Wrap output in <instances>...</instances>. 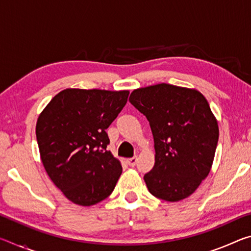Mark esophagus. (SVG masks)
<instances>
[{"mask_svg": "<svg viewBox=\"0 0 251 251\" xmlns=\"http://www.w3.org/2000/svg\"><path fill=\"white\" fill-rule=\"evenodd\" d=\"M136 163H137V157H131V158L127 159V164H128L130 167H134Z\"/></svg>", "mask_w": 251, "mask_h": 251, "instance_id": "34e87169", "label": "esophagus"}]
</instances>
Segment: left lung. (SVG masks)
Masks as SVG:
<instances>
[{
	"instance_id": "obj_1",
	"label": "left lung",
	"mask_w": 251,
	"mask_h": 251,
	"mask_svg": "<svg viewBox=\"0 0 251 251\" xmlns=\"http://www.w3.org/2000/svg\"><path fill=\"white\" fill-rule=\"evenodd\" d=\"M130 104L146 116L154 137L155 165L144 180L166 201L190 196L210 172L218 123L201 92L171 84L137 88Z\"/></svg>"
}]
</instances>
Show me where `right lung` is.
<instances>
[{
    "label": "right lung",
    "instance_id": "add662e5",
    "mask_svg": "<svg viewBox=\"0 0 251 251\" xmlns=\"http://www.w3.org/2000/svg\"><path fill=\"white\" fill-rule=\"evenodd\" d=\"M128 94L67 88L55 95L37 118L36 139L45 171L76 205H95L115 188L123 168L106 150V129Z\"/></svg>",
    "mask_w": 251,
    "mask_h": 251
}]
</instances>
